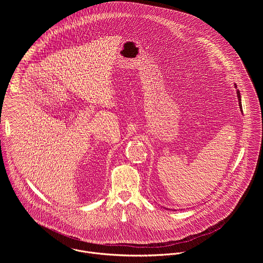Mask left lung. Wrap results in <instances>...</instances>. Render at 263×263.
Here are the masks:
<instances>
[{"label":"left lung","instance_id":"1","mask_svg":"<svg viewBox=\"0 0 263 263\" xmlns=\"http://www.w3.org/2000/svg\"><path fill=\"white\" fill-rule=\"evenodd\" d=\"M235 88H237V86H236V84H235ZM237 96H238V100H239V105H240V108L242 109V105H241V95H240V91L239 90H237Z\"/></svg>","mask_w":263,"mask_h":263}]
</instances>
